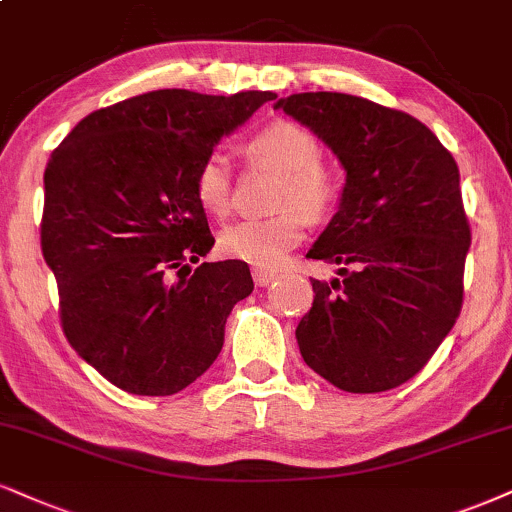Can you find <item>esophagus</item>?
Listing matches in <instances>:
<instances>
[{
    "instance_id": "esophagus-1",
    "label": "esophagus",
    "mask_w": 512,
    "mask_h": 512,
    "mask_svg": "<svg viewBox=\"0 0 512 512\" xmlns=\"http://www.w3.org/2000/svg\"><path fill=\"white\" fill-rule=\"evenodd\" d=\"M251 275H254V282L258 287H268L270 282H273L277 277L275 273H270V270H263V268H254V273H251Z\"/></svg>"
}]
</instances>
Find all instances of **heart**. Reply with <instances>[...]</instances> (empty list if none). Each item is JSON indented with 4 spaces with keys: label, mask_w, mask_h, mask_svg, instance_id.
<instances>
[{
    "label": "heart",
    "mask_w": 512,
    "mask_h": 512,
    "mask_svg": "<svg viewBox=\"0 0 512 512\" xmlns=\"http://www.w3.org/2000/svg\"><path fill=\"white\" fill-rule=\"evenodd\" d=\"M249 156L282 175L275 194L280 213L270 218H249L223 227L218 249L249 266L275 270L304 237V220H323L339 201V182L327 170L318 137L304 125L275 121L256 132ZM194 194L211 216H225L232 201V170L223 151H211L194 175Z\"/></svg>",
    "instance_id": "obj_1"
}]
</instances>
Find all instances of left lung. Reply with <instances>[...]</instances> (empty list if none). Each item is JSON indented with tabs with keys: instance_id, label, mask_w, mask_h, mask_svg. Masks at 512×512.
Wrapping results in <instances>:
<instances>
[{
	"instance_id": "8db88e82",
	"label": "left lung",
	"mask_w": 512,
	"mask_h": 512,
	"mask_svg": "<svg viewBox=\"0 0 512 512\" xmlns=\"http://www.w3.org/2000/svg\"><path fill=\"white\" fill-rule=\"evenodd\" d=\"M337 154L346 185L308 258L313 280L296 342L308 368L351 394L401 387L425 368L463 306L470 223L451 151L408 113L339 92L280 99Z\"/></svg>"
}]
</instances>
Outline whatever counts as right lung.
<instances>
[{"label": "right lung", "instance_id": "add662e5", "mask_svg": "<svg viewBox=\"0 0 512 512\" xmlns=\"http://www.w3.org/2000/svg\"><path fill=\"white\" fill-rule=\"evenodd\" d=\"M275 97L147 92L90 113L52 151L40 239L61 327L118 389L178 394L223 349L227 315L254 280L242 261L188 274L216 242L194 175L220 137Z\"/></svg>", "mask_w": 512, "mask_h": 512}]
</instances>
